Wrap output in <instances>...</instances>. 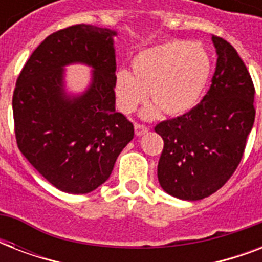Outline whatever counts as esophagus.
Returning a JSON list of instances; mask_svg holds the SVG:
<instances>
[{
	"label": "esophagus",
	"instance_id": "34e87169",
	"mask_svg": "<svg viewBox=\"0 0 262 262\" xmlns=\"http://www.w3.org/2000/svg\"><path fill=\"white\" fill-rule=\"evenodd\" d=\"M148 130H149V127H148L147 125H143V123H135L136 136L145 135V133H147Z\"/></svg>",
	"mask_w": 262,
	"mask_h": 262
}]
</instances>
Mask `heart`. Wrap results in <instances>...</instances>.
<instances>
[{
	"label": "heart",
	"instance_id": "heart-1",
	"mask_svg": "<svg viewBox=\"0 0 262 262\" xmlns=\"http://www.w3.org/2000/svg\"><path fill=\"white\" fill-rule=\"evenodd\" d=\"M212 72V59L200 42L168 40L140 51L132 61V73L117 72L114 94L123 113L135 111L147 99L154 102L145 110L182 115L199 103Z\"/></svg>",
	"mask_w": 262,
	"mask_h": 262
}]
</instances>
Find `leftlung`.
<instances>
[{
  "mask_svg": "<svg viewBox=\"0 0 262 262\" xmlns=\"http://www.w3.org/2000/svg\"><path fill=\"white\" fill-rule=\"evenodd\" d=\"M212 40L217 62L207 95L186 114L155 126L164 141L158 179L181 200L205 199L231 178L256 117L248 68L227 40L216 35Z\"/></svg>",
  "mask_w": 262,
  "mask_h": 262,
  "instance_id": "obj_1",
  "label": "left lung"
}]
</instances>
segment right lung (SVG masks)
I'll return each mask as SVG.
<instances>
[{
  "instance_id": "1",
  "label": "right lung",
  "mask_w": 262,
  "mask_h": 262,
  "mask_svg": "<svg viewBox=\"0 0 262 262\" xmlns=\"http://www.w3.org/2000/svg\"><path fill=\"white\" fill-rule=\"evenodd\" d=\"M114 31L76 24L49 35L31 54L12 99L16 143L23 155L57 189L95 190L135 136L133 123L115 111ZM94 68L81 97L63 91L68 63Z\"/></svg>"
}]
</instances>
